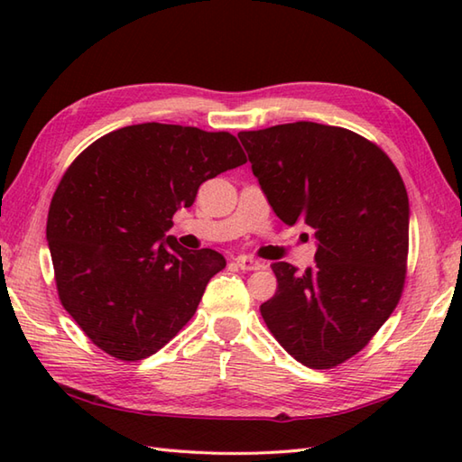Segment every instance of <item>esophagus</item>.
Segmentation results:
<instances>
[{"label":"esophagus","mask_w":462,"mask_h":462,"mask_svg":"<svg viewBox=\"0 0 462 462\" xmlns=\"http://www.w3.org/2000/svg\"><path fill=\"white\" fill-rule=\"evenodd\" d=\"M236 263H238V268L244 272H256L262 268V263L258 260H254L252 256H238Z\"/></svg>","instance_id":"obj_1"}]
</instances>
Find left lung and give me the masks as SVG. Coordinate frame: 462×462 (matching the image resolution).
I'll return each mask as SVG.
<instances>
[{
    "mask_svg": "<svg viewBox=\"0 0 462 462\" xmlns=\"http://www.w3.org/2000/svg\"><path fill=\"white\" fill-rule=\"evenodd\" d=\"M252 172L282 222L316 230V266L272 263L260 306L293 359L331 369L367 346L405 286L409 199L397 166L361 134L310 121L242 131Z\"/></svg>",
    "mask_w": 462,
    "mask_h": 462,
    "instance_id": "obj_1",
    "label": "left lung"
}]
</instances>
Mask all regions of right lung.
I'll list each match as a JSON object with an SVG mask.
<instances>
[{
	"instance_id": "right-lung-1",
	"label": "right lung",
	"mask_w": 462,
	"mask_h": 462,
	"mask_svg": "<svg viewBox=\"0 0 462 462\" xmlns=\"http://www.w3.org/2000/svg\"><path fill=\"white\" fill-rule=\"evenodd\" d=\"M246 161L230 133L143 123L101 136L69 166L47 242L59 300L97 347L139 361L189 323L226 260L166 232L204 180Z\"/></svg>"
}]
</instances>
